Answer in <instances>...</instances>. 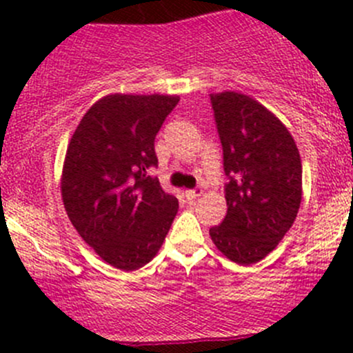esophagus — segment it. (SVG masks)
<instances>
[{
  "instance_id": "34e87169",
  "label": "esophagus",
  "mask_w": 353,
  "mask_h": 353,
  "mask_svg": "<svg viewBox=\"0 0 353 353\" xmlns=\"http://www.w3.org/2000/svg\"><path fill=\"white\" fill-rule=\"evenodd\" d=\"M203 194V190L201 188H196V190H190V191H186V198L190 199V201H193V199H196V198H199Z\"/></svg>"
}]
</instances>
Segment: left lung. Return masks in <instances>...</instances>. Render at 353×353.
Masks as SVG:
<instances>
[{
  "instance_id": "left-lung-1",
  "label": "left lung",
  "mask_w": 353,
  "mask_h": 353,
  "mask_svg": "<svg viewBox=\"0 0 353 353\" xmlns=\"http://www.w3.org/2000/svg\"><path fill=\"white\" fill-rule=\"evenodd\" d=\"M223 148L227 215L210 229L223 256L261 261L294 223L302 199V163L285 124L249 95H210Z\"/></svg>"
}]
</instances>
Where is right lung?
Instances as JSON below:
<instances>
[{
	"label": "right lung",
	"instance_id": "add662e5",
	"mask_svg": "<svg viewBox=\"0 0 353 353\" xmlns=\"http://www.w3.org/2000/svg\"><path fill=\"white\" fill-rule=\"evenodd\" d=\"M177 95L112 94L81 117L66 148L61 198L71 223L105 263L133 272L155 258L179 203L148 170Z\"/></svg>",
	"mask_w": 353,
	"mask_h": 353
}]
</instances>
